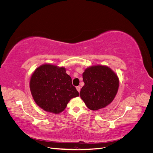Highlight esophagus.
I'll return each instance as SVG.
<instances>
[{
	"instance_id": "1",
	"label": "esophagus",
	"mask_w": 153,
	"mask_h": 153,
	"mask_svg": "<svg viewBox=\"0 0 153 153\" xmlns=\"http://www.w3.org/2000/svg\"><path fill=\"white\" fill-rule=\"evenodd\" d=\"M76 88V90L80 92V86H77Z\"/></svg>"
}]
</instances>
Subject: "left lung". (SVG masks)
I'll use <instances>...</instances> for the list:
<instances>
[{
	"instance_id": "8db88e82",
	"label": "left lung",
	"mask_w": 153,
	"mask_h": 153,
	"mask_svg": "<svg viewBox=\"0 0 153 153\" xmlns=\"http://www.w3.org/2000/svg\"><path fill=\"white\" fill-rule=\"evenodd\" d=\"M85 85L80 94L88 108L97 110L104 108L114 100L119 88V78L110 68L94 66L83 73Z\"/></svg>"
}]
</instances>
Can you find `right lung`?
I'll use <instances>...</instances> for the list:
<instances>
[{"label":"right lung","mask_w":153,"mask_h":153,"mask_svg":"<svg viewBox=\"0 0 153 153\" xmlns=\"http://www.w3.org/2000/svg\"><path fill=\"white\" fill-rule=\"evenodd\" d=\"M66 72L63 67L43 64L32 74L30 81L32 96L36 103L47 112H61L69 100L79 96Z\"/></svg>","instance_id":"right-lung-1"}]
</instances>
